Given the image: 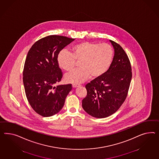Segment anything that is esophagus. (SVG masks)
<instances>
[{"label": "esophagus", "mask_w": 159, "mask_h": 159, "mask_svg": "<svg viewBox=\"0 0 159 159\" xmlns=\"http://www.w3.org/2000/svg\"><path fill=\"white\" fill-rule=\"evenodd\" d=\"M79 86H80V85L77 84H72V87H73V88H76V87H77Z\"/></svg>", "instance_id": "34e87169"}]
</instances>
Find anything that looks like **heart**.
Segmentation results:
<instances>
[{"label": "heart", "instance_id": "b5f03b06", "mask_svg": "<svg viewBox=\"0 0 159 159\" xmlns=\"http://www.w3.org/2000/svg\"><path fill=\"white\" fill-rule=\"evenodd\" d=\"M113 50L107 43L83 42L73 46L72 52L63 50L57 57L60 68L70 72L76 62H80L79 69L65 76V80L70 83H80L90 76L93 79L101 77L107 72L112 64Z\"/></svg>", "mask_w": 159, "mask_h": 159}]
</instances>
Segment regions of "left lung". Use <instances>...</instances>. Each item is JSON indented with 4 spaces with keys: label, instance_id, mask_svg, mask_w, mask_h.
Masks as SVG:
<instances>
[{
    "label": "left lung",
    "instance_id": "left-lung-1",
    "mask_svg": "<svg viewBox=\"0 0 159 159\" xmlns=\"http://www.w3.org/2000/svg\"><path fill=\"white\" fill-rule=\"evenodd\" d=\"M115 54L107 72L86 85L87 95L82 107L96 118L112 115L120 108L128 94L132 78L129 57L119 44L110 40Z\"/></svg>",
    "mask_w": 159,
    "mask_h": 159
}]
</instances>
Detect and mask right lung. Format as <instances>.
I'll use <instances>...</instances> for the list:
<instances>
[{"mask_svg": "<svg viewBox=\"0 0 159 159\" xmlns=\"http://www.w3.org/2000/svg\"><path fill=\"white\" fill-rule=\"evenodd\" d=\"M75 39L50 35L32 45L28 52L23 70V83L27 99L35 112L43 117L60 111L72 84L54 86L62 77L57 57Z\"/></svg>", "mask_w": 159, "mask_h": 159, "instance_id": "right-lung-1", "label": "right lung"}]
</instances>
